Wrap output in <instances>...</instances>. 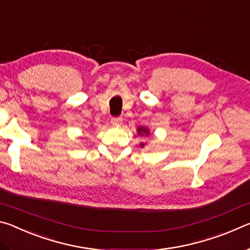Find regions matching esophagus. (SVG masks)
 I'll return each mask as SVG.
<instances>
[{"label":"esophagus","instance_id":"1","mask_svg":"<svg viewBox=\"0 0 250 250\" xmlns=\"http://www.w3.org/2000/svg\"><path fill=\"white\" fill-rule=\"evenodd\" d=\"M111 124L115 126H120L122 125V118L115 117L111 119Z\"/></svg>","mask_w":250,"mask_h":250}]
</instances>
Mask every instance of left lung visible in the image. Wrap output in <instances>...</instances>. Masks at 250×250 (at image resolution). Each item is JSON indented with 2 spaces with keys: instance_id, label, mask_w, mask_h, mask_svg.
Wrapping results in <instances>:
<instances>
[{
  "instance_id": "obj_1",
  "label": "left lung",
  "mask_w": 250,
  "mask_h": 250,
  "mask_svg": "<svg viewBox=\"0 0 250 250\" xmlns=\"http://www.w3.org/2000/svg\"><path fill=\"white\" fill-rule=\"evenodd\" d=\"M138 134L139 135H143V134H146V135H149L150 134V131H149V129H146V128H145V126H139L138 128ZM140 146H145V143H140Z\"/></svg>"
}]
</instances>
